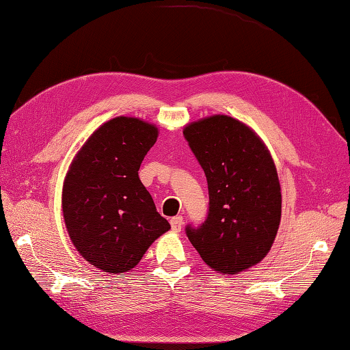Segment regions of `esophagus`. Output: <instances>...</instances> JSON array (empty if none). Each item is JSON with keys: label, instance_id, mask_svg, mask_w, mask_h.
I'll list each match as a JSON object with an SVG mask.
<instances>
[{"label": "esophagus", "instance_id": "34e87169", "mask_svg": "<svg viewBox=\"0 0 350 350\" xmlns=\"http://www.w3.org/2000/svg\"><path fill=\"white\" fill-rule=\"evenodd\" d=\"M170 228L174 232H180L183 228V217L178 215V217L170 218Z\"/></svg>", "mask_w": 350, "mask_h": 350}]
</instances>
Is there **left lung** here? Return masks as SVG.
Wrapping results in <instances>:
<instances>
[{
  "mask_svg": "<svg viewBox=\"0 0 350 350\" xmlns=\"http://www.w3.org/2000/svg\"><path fill=\"white\" fill-rule=\"evenodd\" d=\"M185 138L203 167L209 213L187 238L207 266L238 273L269 254L281 221V187L271 152L254 129L228 115L185 127Z\"/></svg>",
  "mask_w": 350,
  "mask_h": 350,
  "instance_id": "left-lung-1",
  "label": "left lung"
}]
</instances>
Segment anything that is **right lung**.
I'll return each mask as SVG.
<instances>
[{
    "label": "right lung",
    "mask_w": 350,
    "mask_h": 350,
    "mask_svg": "<svg viewBox=\"0 0 350 350\" xmlns=\"http://www.w3.org/2000/svg\"><path fill=\"white\" fill-rule=\"evenodd\" d=\"M158 127L116 116L85 139L63 185V215L73 246L92 266L124 273L170 229L138 176Z\"/></svg>",
    "instance_id": "right-lung-1"
}]
</instances>
